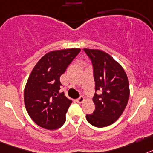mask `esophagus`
I'll use <instances>...</instances> for the list:
<instances>
[{
  "label": "esophagus",
  "instance_id": "1",
  "mask_svg": "<svg viewBox=\"0 0 153 153\" xmlns=\"http://www.w3.org/2000/svg\"><path fill=\"white\" fill-rule=\"evenodd\" d=\"M84 101H85V98H84V97L81 96L80 98H78V99H76V100H75V102H78V103H82V102H84Z\"/></svg>",
  "mask_w": 153,
  "mask_h": 153
}]
</instances>
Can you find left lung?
<instances>
[{
  "label": "left lung",
  "mask_w": 153,
  "mask_h": 153,
  "mask_svg": "<svg viewBox=\"0 0 153 153\" xmlns=\"http://www.w3.org/2000/svg\"><path fill=\"white\" fill-rule=\"evenodd\" d=\"M93 65L95 109L86 115L88 123L95 127H105L122 115L129 99V83L126 71L111 55L98 49L84 48ZM99 91L98 95L96 91Z\"/></svg>",
  "instance_id": "obj_1"
}]
</instances>
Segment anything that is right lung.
<instances>
[{"instance_id":"add662e5","label":"right lung","mask_w":153,"mask_h":153,"mask_svg":"<svg viewBox=\"0 0 153 153\" xmlns=\"http://www.w3.org/2000/svg\"><path fill=\"white\" fill-rule=\"evenodd\" d=\"M81 51L79 48L52 51L45 54L30 72L24 91L25 108L40 127L60 128L72 101L60 93V76Z\"/></svg>"}]
</instances>
